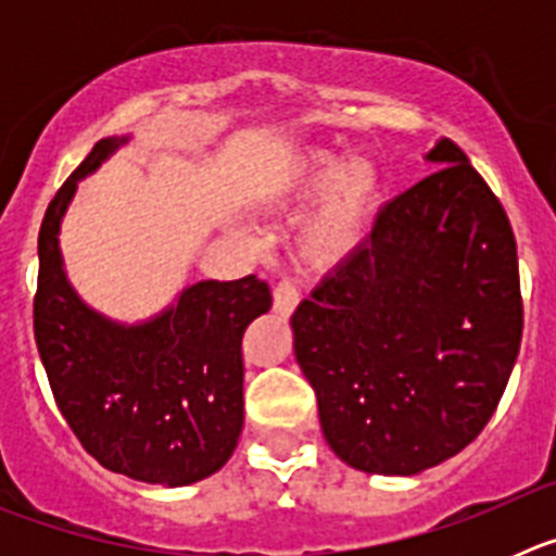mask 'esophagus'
I'll list each match as a JSON object with an SVG mask.
<instances>
[{
  "instance_id": "obj_1",
  "label": "esophagus",
  "mask_w": 556,
  "mask_h": 556,
  "mask_svg": "<svg viewBox=\"0 0 556 556\" xmlns=\"http://www.w3.org/2000/svg\"><path fill=\"white\" fill-rule=\"evenodd\" d=\"M294 306H298V289H294L289 281L278 283V287H275V294H273L275 314L289 317V314L294 312Z\"/></svg>"
}]
</instances>
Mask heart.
Wrapping results in <instances>:
<instances>
[{
  "label": "heart",
  "mask_w": 556,
  "mask_h": 556,
  "mask_svg": "<svg viewBox=\"0 0 556 556\" xmlns=\"http://www.w3.org/2000/svg\"><path fill=\"white\" fill-rule=\"evenodd\" d=\"M267 205L301 211L294 255L314 273H339L372 248L387 205L381 166L367 155L303 150L275 172Z\"/></svg>",
  "instance_id": "obj_1"
}]
</instances>
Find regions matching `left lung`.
Here are the masks:
<instances>
[{"label": "left lung", "mask_w": 556, "mask_h": 556, "mask_svg": "<svg viewBox=\"0 0 556 556\" xmlns=\"http://www.w3.org/2000/svg\"><path fill=\"white\" fill-rule=\"evenodd\" d=\"M392 200L372 248L294 308V358L326 443L378 476H415L479 437L523 331L518 253L490 186L448 139Z\"/></svg>", "instance_id": "left-lung-1"}]
</instances>
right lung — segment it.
<instances>
[{"label": "right lung", "mask_w": 556, "mask_h": 556, "mask_svg": "<svg viewBox=\"0 0 556 556\" xmlns=\"http://www.w3.org/2000/svg\"><path fill=\"white\" fill-rule=\"evenodd\" d=\"M130 139L97 141L49 203L38 233L36 342L58 409L102 468L186 488L233 456L244 426L242 337L273 294L255 275L186 283L169 306L136 323L83 301L63 264V217L77 184Z\"/></svg>", "instance_id": "obj_1"}]
</instances>
